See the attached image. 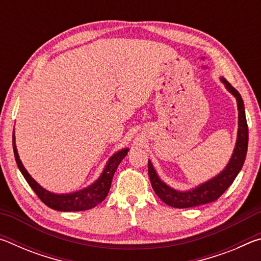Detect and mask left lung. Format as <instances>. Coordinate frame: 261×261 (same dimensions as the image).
I'll use <instances>...</instances> for the list:
<instances>
[{"mask_svg":"<svg viewBox=\"0 0 261 261\" xmlns=\"http://www.w3.org/2000/svg\"><path fill=\"white\" fill-rule=\"evenodd\" d=\"M220 81L227 88L229 93H231L236 98L238 109V130L235 148H233L230 160L224 167V169L206 182L190 190L182 191V190L171 188L163 182L159 177L156 170L154 169L151 160H148V175L154 192L165 204L175 207V208H189V207L205 205L216 200L232 184L233 179L236 178L243 165H244L247 143H249V130H247L244 102H243V99L238 91L227 82L226 78L221 77Z\"/></svg>","mask_w":261,"mask_h":261,"instance_id":"1","label":"left lung"}]
</instances>
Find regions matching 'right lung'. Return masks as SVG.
<instances>
[{"label":"right lung","mask_w":261,"mask_h":261,"mask_svg":"<svg viewBox=\"0 0 261 261\" xmlns=\"http://www.w3.org/2000/svg\"><path fill=\"white\" fill-rule=\"evenodd\" d=\"M12 147H14L15 159L18 166L20 173L23 174L24 178L29 185L32 188L33 191L37 193V196L40 198L43 204H46L48 207L60 211V212H79V211H87L99 205L101 201L105 200L109 192L110 185H112L113 176L116 171L118 165L121 161L126 156L129 152V147L122 148L116 153H114L112 156L108 159L107 163L103 168L102 173L94 180L93 183L77 191L69 192V193H54L42 188L32 176L29 174V171L25 169L23 162L19 159L18 151L16 147V137L15 130L12 134Z\"/></svg>","instance_id":"right-lung-1"}]
</instances>
